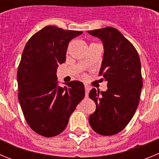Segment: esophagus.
<instances>
[{
    "label": "esophagus",
    "instance_id": "1",
    "mask_svg": "<svg viewBox=\"0 0 159 159\" xmlns=\"http://www.w3.org/2000/svg\"><path fill=\"white\" fill-rule=\"evenodd\" d=\"M89 91H90L89 87L85 85V95H86V96H88V94H89Z\"/></svg>",
    "mask_w": 159,
    "mask_h": 159
}]
</instances>
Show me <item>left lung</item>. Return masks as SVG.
Returning <instances> with one entry per match:
<instances>
[{
	"mask_svg": "<svg viewBox=\"0 0 159 159\" xmlns=\"http://www.w3.org/2000/svg\"><path fill=\"white\" fill-rule=\"evenodd\" d=\"M100 39L103 57L99 75L107 82L106 92L92 88L89 97L96 109L89 123L96 133L113 135L126 127L134 115L143 88L141 63L132 43L115 28L88 31Z\"/></svg>",
	"mask_w": 159,
	"mask_h": 159,
	"instance_id": "left-lung-1",
	"label": "left lung"
}]
</instances>
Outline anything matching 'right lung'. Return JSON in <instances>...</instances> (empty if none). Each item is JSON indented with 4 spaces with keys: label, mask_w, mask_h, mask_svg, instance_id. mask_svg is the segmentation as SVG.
<instances>
[{
    "label": "right lung",
    "mask_w": 159,
    "mask_h": 159,
    "mask_svg": "<svg viewBox=\"0 0 159 159\" xmlns=\"http://www.w3.org/2000/svg\"><path fill=\"white\" fill-rule=\"evenodd\" d=\"M83 32L46 26L27 42L17 70L18 99L29 127L44 137L64 131L85 95L80 81L58 85L57 71L66 60L70 40Z\"/></svg>",
    "instance_id": "obj_1"
}]
</instances>
